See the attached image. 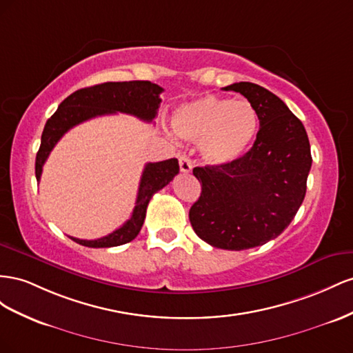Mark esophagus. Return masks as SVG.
I'll use <instances>...</instances> for the list:
<instances>
[{
  "label": "esophagus",
  "instance_id": "esophagus-1",
  "mask_svg": "<svg viewBox=\"0 0 353 353\" xmlns=\"http://www.w3.org/2000/svg\"><path fill=\"white\" fill-rule=\"evenodd\" d=\"M179 165H180V171H182V173H189V171L192 170V161L189 159L188 155H180Z\"/></svg>",
  "mask_w": 353,
  "mask_h": 353
}]
</instances>
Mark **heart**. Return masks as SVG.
<instances>
[{
    "mask_svg": "<svg viewBox=\"0 0 353 353\" xmlns=\"http://www.w3.org/2000/svg\"><path fill=\"white\" fill-rule=\"evenodd\" d=\"M174 132L201 142V152L213 165L243 158L259 132L256 109L245 100L207 94L180 106L173 115Z\"/></svg>",
    "mask_w": 353,
    "mask_h": 353,
    "instance_id": "b5f03b06",
    "label": "heart"
}]
</instances>
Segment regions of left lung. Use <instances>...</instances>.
I'll return each mask as SVG.
<instances>
[{"instance_id": "obj_1", "label": "left lung", "mask_w": 353, "mask_h": 353, "mask_svg": "<svg viewBox=\"0 0 353 353\" xmlns=\"http://www.w3.org/2000/svg\"><path fill=\"white\" fill-rule=\"evenodd\" d=\"M223 90L248 100L260 128L235 163L194 168L203 189L189 220L207 244L239 251L266 244L291 223L305 199L312 157L303 124L278 96L245 81Z\"/></svg>"}]
</instances>
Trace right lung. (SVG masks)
I'll list each match as a JSON object with an SVG mask.
<instances>
[{"instance_id": "add662e5", "label": "right lung", "mask_w": 353, "mask_h": 353, "mask_svg": "<svg viewBox=\"0 0 353 353\" xmlns=\"http://www.w3.org/2000/svg\"><path fill=\"white\" fill-rule=\"evenodd\" d=\"M163 87L150 81H124V83H103L93 87L77 90L59 105L56 112L48 118L41 136V145L35 159V176L39 182L43 165L52 149L62 136L72 127L96 117L123 112L134 115L146 123H152L161 105L159 94ZM179 173V161L176 158L148 163L140 179L136 205L125 223L115 229L109 235L99 239H79L70 236L75 243L92 248H108L123 245L133 241L143 226L146 208L150 198L159 189L167 186Z\"/></svg>"}]
</instances>
